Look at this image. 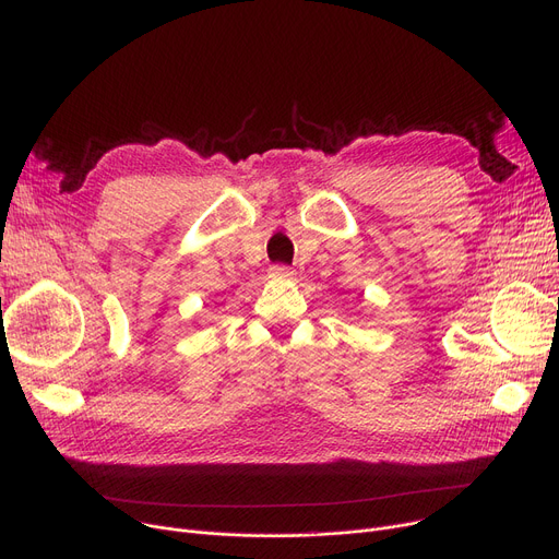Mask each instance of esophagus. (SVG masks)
Returning a JSON list of instances; mask_svg holds the SVG:
<instances>
[{
  "label": "esophagus",
  "mask_w": 559,
  "mask_h": 559,
  "mask_svg": "<svg viewBox=\"0 0 559 559\" xmlns=\"http://www.w3.org/2000/svg\"><path fill=\"white\" fill-rule=\"evenodd\" d=\"M270 276L272 278H292V276H295V270L287 267V264H272Z\"/></svg>",
  "instance_id": "esophagus-1"
}]
</instances>
